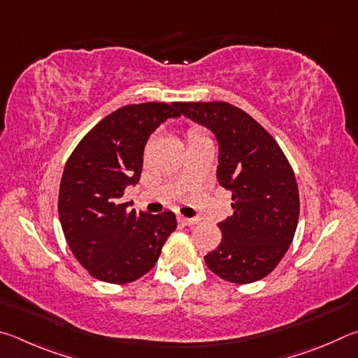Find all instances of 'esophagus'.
<instances>
[{
    "label": "esophagus",
    "instance_id": "obj_1",
    "mask_svg": "<svg viewBox=\"0 0 358 358\" xmlns=\"http://www.w3.org/2000/svg\"><path fill=\"white\" fill-rule=\"evenodd\" d=\"M177 220H178L181 226H187V227H192L194 224L199 222V220H194V217H186V216H181V215H178Z\"/></svg>",
    "mask_w": 358,
    "mask_h": 358
}]
</instances>
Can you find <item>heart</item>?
<instances>
[{"mask_svg":"<svg viewBox=\"0 0 358 358\" xmlns=\"http://www.w3.org/2000/svg\"><path fill=\"white\" fill-rule=\"evenodd\" d=\"M205 137H207V136H205L203 132H201L196 128H191L189 131H187V143L196 142V141H199V138H205Z\"/></svg>","mask_w":358,"mask_h":358,"instance_id":"obj_1","label":"heart"}]
</instances>
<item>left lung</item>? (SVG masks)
Wrapping results in <instances>:
<instances>
[{"label": "left lung", "instance_id": "1", "mask_svg": "<svg viewBox=\"0 0 358 358\" xmlns=\"http://www.w3.org/2000/svg\"><path fill=\"white\" fill-rule=\"evenodd\" d=\"M185 117L207 126L220 143L217 181L232 192L234 215L217 224L222 240L205 264L222 280L250 284L281 262L299 224L292 166L251 115L229 102H177Z\"/></svg>", "mask_w": 358, "mask_h": 358}]
</instances>
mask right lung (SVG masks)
Here are the masks:
<instances>
[{"label": "right lung", "mask_w": 358, "mask_h": 358, "mask_svg": "<svg viewBox=\"0 0 358 358\" xmlns=\"http://www.w3.org/2000/svg\"><path fill=\"white\" fill-rule=\"evenodd\" d=\"M177 102L129 104L102 118L72 151L59 183L58 215L72 254L93 278L126 284L153 268L177 229L172 211L136 213L121 202L141 180L143 148Z\"/></svg>", "instance_id": "obj_1"}]
</instances>
